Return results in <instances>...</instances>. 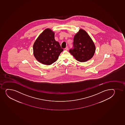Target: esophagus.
<instances>
[{
    "label": "esophagus",
    "instance_id": "esophagus-1",
    "mask_svg": "<svg viewBox=\"0 0 125 125\" xmlns=\"http://www.w3.org/2000/svg\"><path fill=\"white\" fill-rule=\"evenodd\" d=\"M65 49L66 51H67V50H68V47H66L65 48Z\"/></svg>",
    "mask_w": 125,
    "mask_h": 125
}]
</instances>
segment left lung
<instances>
[{
    "instance_id": "1",
    "label": "left lung",
    "mask_w": 125,
    "mask_h": 125,
    "mask_svg": "<svg viewBox=\"0 0 125 125\" xmlns=\"http://www.w3.org/2000/svg\"><path fill=\"white\" fill-rule=\"evenodd\" d=\"M74 49L70 52L79 62L91 59L95 54V46L92 39L85 30L80 29L74 37Z\"/></svg>"
}]
</instances>
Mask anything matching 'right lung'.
Listing matches in <instances>:
<instances>
[{
    "mask_svg": "<svg viewBox=\"0 0 125 125\" xmlns=\"http://www.w3.org/2000/svg\"><path fill=\"white\" fill-rule=\"evenodd\" d=\"M55 33L51 29H45L35 41L33 54L37 61L43 64L51 65L58 60L63 49L54 39Z\"/></svg>",
    "mask_w": 125,
    "mask_h": 125,
    "instance_id": "1",
    "label": "right lung"
}]
</instances>
